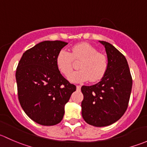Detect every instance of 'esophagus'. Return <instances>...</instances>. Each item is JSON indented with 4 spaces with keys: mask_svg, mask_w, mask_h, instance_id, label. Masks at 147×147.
Listing matches in <instances>:
<instances>
[{
    "mask_svg": "<svg viewBox=\"0 0 147 147\" xmlns=\"http://www.w3.org/2000/svg\"><path fill=\"white\" fill-rule=\"evenodd\" d=\"M76 87H77V90H80V89H81L80 85H77Z\"/></svg>",
    "mask_w": 147,
    "mask_h": 147,
    "instance_id": "esophagus-1",
    "label": "esophagus"
}]
</instances>
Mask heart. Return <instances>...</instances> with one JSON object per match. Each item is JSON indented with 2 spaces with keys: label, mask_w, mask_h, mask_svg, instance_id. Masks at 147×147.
Masks as SVG:
<instances>
[{
  "label": "heart",
  "mask_w": 147,
  "mask_h": 147,
  "mask_svg": "<svg viewBox=\"0 0 147 147\" xmlns=\"http://www.w3.org/2000/svg\"><path fill=\"white\" fill-rule=\"evenodd\" d=\"M80 61L78 67L80 69L73 72L68 78L71 82H84L90 80L96 82L102 79L108 68L107 56L88 43H80L74 45L70 52L61 50L56 57V65L59 71L68 75L73 67V61Z\"/></svg>",
  "instance_id": "obj_1"
}]
</instances>
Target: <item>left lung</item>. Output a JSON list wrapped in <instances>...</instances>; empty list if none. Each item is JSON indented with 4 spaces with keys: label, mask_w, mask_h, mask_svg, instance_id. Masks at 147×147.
Wrapping results in <instances>:
<instances>
[{
    "label": "left lung",
    "mask_w": 147,
    "mask_h": 147,
    "mask_svg": "<svg viewBox=\"0 0 147 147\" xmlns=\"http://www.w3.org/2000/svg\"><path fill=\"white\" fill-rule=\"evenodd\" d=\"M105 46L108 68L100 82L81 87L84 98L82 115L87 124L106 127L118 121L128 107L132 78L127 59L112 44L100 41Z\"/></svg>",
    "instance_id": "left-lung-1"
}]
</instances>
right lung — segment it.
Returning <instances> with one entry per match:
<instances>
[{"instance_id": "1", "label": "right lung", "mask_w": 147, "mask_h": 147, "mask_svg": "<svg viewBox=\"0 0 147 147\" xmlns=\"http://www.w3.org/2000/svg\"><path fill=\"white\" fill-rule=\"evenodd\" d=\"M67 45L46 40L23 53L16 69L18 95L26 115L38 124L53 126L63 119L65 105L76 86L61 75L56 57Z\"/></svg>"}]
</instances>
